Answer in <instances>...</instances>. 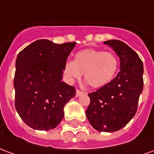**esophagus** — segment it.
Listing matches in <instances>:
<instances>
[{"mask_svg":"<svg viewBox=\"0 0 154 154\" xmlns=\"http://www.w3.org/2000/svg\"><path fill=\"white\" fill-rule=\"evenodd\" d=\"M84 93H85V92L82 91L77 90V91H76V97H80V96H82V95H83Z\"/></svg>","mask_w":154,"mask_h":154,"instance_id":"esophagus-1","label":"esophagus"}]
</instances>
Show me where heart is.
<instances>
[{
	"instance_id": "1",
	"label": "heart",
	"mask_w": 154,
	"mask_h": 154,
	"mask_svg": "<svg viewBox=\"0 0 154 154\" xmlns=\"http://www.w3.org/2000/svg\"><path fill=\"white\" fill-rule=\"evenodd\" d=\"M119 67V61L110 52L87 48L77 52L73 61L64 65L63 72L68 82L80 79L82 73L91 87H101L109 83L116 76Z\"/></svg>"
}]
</instances>
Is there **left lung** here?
I'll list each match as a JSON object with an SVG mask.
<instances>
[{"mask_svg": "<svg viewBox=\"0 0 154 154\" xmlns=\"http://www.w3.org/2000/svg\"><path fill=\"white\" fill-rule=\"evenodd\" d=\"M119 56L120 71L113 80L91 93L86 116L94 129L115 132L135 115L143 87V66L139 55L120 40L105 41Z\"/></svg>", "mask_w": 154, "mask_h": 154, "instance_id": "1", "label": "left lung"}]
</instances>
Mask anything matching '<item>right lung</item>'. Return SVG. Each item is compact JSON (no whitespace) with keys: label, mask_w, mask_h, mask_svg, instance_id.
I'll return each instance as SVG.
<instances>
[{"label":"right lung","mask_w":154,"mask_h":154,"mask_svg":"<svg viewBox=\"0 0 154 154\" xmlns=\"http://www.w3.org/2000/svg\"><path fill=\"white\" fill-rule=\"evenodd\" d=\"M76 43L56 44L38 39L20 51L15 62V106L30 128L57 127L64 106L76 95L75 87L62 81L64 65Z\"/></svg>","instance_id":"right-lung-1"}]
</instances>
